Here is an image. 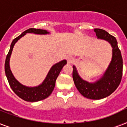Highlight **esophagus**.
I'll return each mask as SVG.
<instances>
[{
  "label": "esophagus",
  "mask_w": 127,
  "mask_h": 127,
  "mask_svg": "<svg viewBox=\"0 0 127 127\" xmlns=\"http://www.w3.org/2000/svg\"><path fill=\"white\" fill-rule=\"evenodd\" d=\"M74 59L73 57H67L68 63L72 64V63H74Z\"/></svg>",
  "instance_id": "esophagus-1"
}]
</instances>
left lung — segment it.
<instances>
[{
  "mask_svg": "<svg viewBox=\"0 0 127 127\" xmlns=\"http://www.w3.org/2000/svg\"><path fill=\"white\" fill-rule=\"evenodd\" d=\"M97 38L107 41L113 47L112 61L104 75L95 83H89L80 77L73 66L72 78L76 88L83 96L92 99H100L114 92L119 86L123 76V59L121 53L114 36L101 29L94 30Z\"/></svg>",
  "mask_w": 127,
  "mask_h": 127,
  "instance_id": "left-lung-1",
  "label": "left lung"
}]
</instances>
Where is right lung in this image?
I'll return each mask as SVG.
<instances>
[{"label": "right lung", "mask_w": 127, "mask_h": 127, "mask_svg": "<svg viewBox=\"0 0 127 127\" xmlns=\"http://www.w3.org/2000/svg\"><path fill=\"white\" fill-rule=\"evenodd\" d=\"M26 33L47 34L49 32H47V30H41V29L30 28L24 32L20 35L17 37L16 38H15L11 43L10 49L9 50L8 53L6 55V61H5L4 70L10 86L14 91V92L24 100L30 101V102H35V101H38L47 98L51 94L52 92L53 91L55 86L56 80L60 72L61 71L63 67L66 64V61L63 60L53 66L49 72L45 80H44L42 84L39 85V86L29 88V87L24 86L22 84H21L15 79V78L12 74V72L10 69V66H9V61H10V57L14 44L22 37L26 34Z\"/></svg>", "instance_id": "right-lung-1"}]
</instances>
